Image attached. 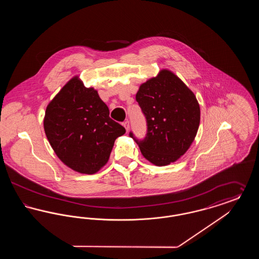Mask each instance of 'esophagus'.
I'll return each instance as SVG.
<instances>
[{
    "label": "esophagus",
    "mask_w": 259,
    "mask_h": 259,
    "mask_svg": "<svg viewBox=\"0 0 259 259\" xmlns=\"http://www.w3.org/2000/svg\"><path fill=\"white\" fill-rule=\"evenodd\" d=\"M123 126L125 127V129L128 131V130H129V128H130V123H129V121H128V120L124 121Z\"/></svg>",
    "instance_id": "1"
}]
</instances>
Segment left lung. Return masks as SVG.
<instances>
[{
	"label": "left lung",
	"mask_w": 259,
	"mask_h": 259,
	"mask_svg": "<svg viewBox=\"0 0 259 259\" xmlns=\"http://www.w3.org/2000/svg\"><path fill=\"white\" fill-rule=\"evenodd\" d=\"M136 100L146 116L144 140L129 136L146 159L156 166L178 160L191 146L200 123V107L194 93L169 70L143 83Z\"/></svg>",
	"instance_id": "1"
}]
</instances>
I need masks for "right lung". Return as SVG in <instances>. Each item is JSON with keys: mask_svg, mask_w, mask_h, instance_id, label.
I'll return each instance as SVG.
<instances>
[{"mask_svg": "<svg viewBox=\"0 0 259 259\" xmlns=\"http://www.w3.org/2000/svg\"><path fill=\"white\" fill-rule=\"evenodd\" d=\"M44 128L58 158L75 172L92 175L107 164L125 128L110 117L107 105L78 76L70 79L47 107Z\"/></svg>", "mask_w": 259, "mask_h": 259, "instance_id": "1", "label": "right lung"}]
</instances>
